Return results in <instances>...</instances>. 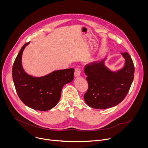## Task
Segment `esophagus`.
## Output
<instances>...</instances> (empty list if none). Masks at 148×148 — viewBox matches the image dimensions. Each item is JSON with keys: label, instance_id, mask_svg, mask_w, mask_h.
Listing matches in <instances>:
<instances>
[{"label": "esophagus", "instance_id": "esophagus-1", "mask_svg": "<svg viewBox=\"0 0 148 148\" xmlns=\"http://www.w3.org/2000/svg\"><path fill=\"white\" fill-rule=\"evenodd\" d=\"M81 69L79 68H78V67H77L75 69V72H74L75 77H79V76L81 75Z\"/></svg>", "mask_w": 148, "mask_h": 148}]
</instances>
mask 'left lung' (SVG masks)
Masks as SVG:
<instances>
[{
  "instance_id": "1",
  "label": "left lung",
  "mask_w": 148,
  "mask_h": 148,
  "mask_svg": "<svg viewBox=\"0 0 148 148\" xmlns=\"http://www.w3.org/2000/svg\"><path fill=\"white\" fill-rule=\"evenodd\" d=\"M121 54L125 63L116 72L110 70L103 61L92 62L85 66L88 88L84 98L89 107L110 108L119 104L127 95L134 80L135 68L130 55L126 52Z\"/></svg>"
}]
</instances>
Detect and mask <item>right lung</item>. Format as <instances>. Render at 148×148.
Segmentation results:
<instances>
[{
  "mask_svg": "<svg viewBox=\"0 0 148 148\" xmlns=\"http://www.w3.org/2000/svg\"><path fill=\"white\" fill-rule=\"evenodd\" d=\"M25 44L17 54L12 68V77L17 94L27 107L41 111L50 110L58 102L61 90L74 79V69L54 71L41 77L27 74L22 65Z\"/></svg>",
  "mask_w": 148,
  "mask_h": 148,
  "instance_id": "1",
  "label": "right lung"
}]
</instances>
